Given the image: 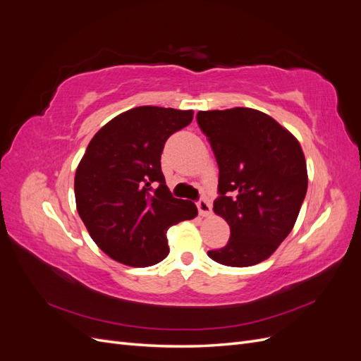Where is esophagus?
Returning a JSON list of instances; mask_svg holds the SVG:
<instances>
[{
	"instance_id": "1",
	"label": "esophagus",
	"mask_w": 361,
	"mask_h": 361,
	"mask_svg": "<svg viewBox=\"0 0 361 361\" xmlns=\"http://www.w3.org/2000/svg\"><path fill=\"white\" fill-rule=\"evenodd\" d=\"M197 209H199V214L202 216H209L212 214V206L206 199H200L197 202Z\"/></svg>"
}]
</instances>
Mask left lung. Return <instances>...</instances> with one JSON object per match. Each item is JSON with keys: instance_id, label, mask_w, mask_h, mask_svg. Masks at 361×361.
<instances>
[{"instance_id": "8db88e82", "label": "left lung", "mask_w": 361, "mask_h": 361, "mask_svg": "<svg viewBox=\"0 0 361 361\" xmlns=\"http://www.w3.org/2000/svg\"><path fill=\"white\" fill-rule=\"evenodd\" d=\"M220 169L214 212L231 226V239L207 256L227 267H251L268 259L297 221L307 192L302 149L271 116L236 106L199 111Z\"/></svg>"}]
</instances>
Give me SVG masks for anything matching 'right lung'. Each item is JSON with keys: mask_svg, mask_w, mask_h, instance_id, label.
Segmentation results:
<instances>
[{"mask_svg": "<svg viewBox=\"0 0 361 361\" xmlns=\"http://www.w3.org/2000/svg\"><path fill=\"white\" fill-rule=\"evenodd\" d=\"M192 110L137 106L116 116L87 146L75 173L76 209L96 245L128 267L169 255V227L197 215L174 199L161 171L167 138L188 126Z\"/></svg>", "mask_w": 361, "mask_h": 361, "instance_id": "obj_1", "label": "right lung"}]
</instances>
